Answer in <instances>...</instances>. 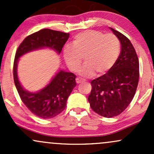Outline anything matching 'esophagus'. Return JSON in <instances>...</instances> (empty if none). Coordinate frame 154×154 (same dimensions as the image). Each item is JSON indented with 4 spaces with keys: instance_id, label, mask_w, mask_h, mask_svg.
<instances>
[{
    "instance_id": "34e87169",
    "label": "esophagus",
    "mask_w": 154,
    "mask_h": 154,
    "mask_svg": "<svg viewBox=\"0 0 154 154\" xmlns=\"http://www.w3.org/2000/svg\"><path fill=\"white\" fill-rule=\"evenodd\" d=\"M84 81H85L84 79H82V78H79V77H77V78H76V82H77V84L84 82Z\"/></svg>"
}]
</instances>
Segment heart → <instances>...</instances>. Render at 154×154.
Listing matches in <instances>:
<instances>
[{"label": "heart", "mask_w": 154, "mask_h": 154, "mask_svg": "<svg viewBox=\"0 0 154 154\" xmlns=\"http://www.w3.org/2000/svg\"><path fill=\"white\" fill-rule=\"evenodd\" d=\"M119 40L114 35L97 30H86L75 35L72 46L63 48V58L67 66L77 72L84 58L85 64L79 70L83 77H91L95 72L101 75L113 66L119 57Z\"/></svg>", "instance_id": "obj_1"}]
</instances>
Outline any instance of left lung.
Segmentation results:
<instances>
[{"label": "left lung", "mask_w": 154, "mask_h": 154, "mask_svg": "<svg viewBox=\"0 0 154 154\" xmlns=\"http://www.w3.org/2000/svg\"><path fill=\"white\" fill-rule=\"evenodd\" d=\"M121 43V52L105 75L91 81L88 100L93 111L104 117H114L131 103L139 80V61L130 40L111 28Z\"/></svg>", "instance_id": "left-lung-1"}]
</instances>
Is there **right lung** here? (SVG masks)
Listing matches in <instances>:
<instances>
[{"instance_id":"add662e5","label":"right lung","mask_w":154,"mask_h":154,"mask_svg":"<svg viewBox=\"0 0 154 154\" xmlns=\"http://www.w3.org/2000/svg\"><path fill=\"white\" fill-rule=\"evenodd\" d=\"M69 33L43 29L28 35L17 48L14 61L13 75L15 86L21 100L35 115L43 119H51L64 110L66 100L76 86L75 74L60 71L49 85L38 93H29L19 82L17 74V62L23 54L40 48L48 47L61 53Z\"/></svg>"}]
</instances>
